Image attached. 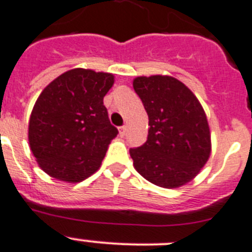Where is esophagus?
Instances as JSON below:
<instances>
[{
    "mask_svg": "<svg viewBox=\"0 0 252 252\" xmlns=\"http://www.w3.org/2000/svg\"><path fill=\"white\" fill-rule=\"evenodd\" d=\"M125 132H126V126H121L120 127V136H125Z\"/></svg>",
    "mask_w": 252,
    "mask_h": 252,
    "instance_id": "34e87169",
    "label": "esophagus"
}]
</instances>
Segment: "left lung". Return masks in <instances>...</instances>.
<instances>
[{
	"label": "left lung",
	"mask_w": 252,
	"mask_h": 252,
	"mask_svg": "<svg viewBox=\"0 0 252 252\" xmlns=\"http://www.w3.org/2000/svg\"><path fill=\"white\" fill-rule=\"evenodd\" d=\"M133 90L149 115V135L130 149L136 171L160 188L176 189L200 172L211 154V136L201 103L171 76L136 77Z\"/></svg>",
	"instance_id": "1"
}]
</instances>
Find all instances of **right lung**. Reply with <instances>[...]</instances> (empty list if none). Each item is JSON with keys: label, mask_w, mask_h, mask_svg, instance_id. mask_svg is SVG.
I'll return each instance as SVG.
<instances>
[{"label": "right lung", "mask_w": 252, "mask_h": 252, "mask_svg": "<svg viewBox=\"0 0 252 252\" xmlns=\"http://www.w3.org/2000/svg\"><path fill=\"white\" fill-rule=\"evenodd\" d=\"M112 85V73L73 68L41 92L30 117L29 142L46 174L80 182L97 171L119 133L103 105Z\"/></svg>", "instance_id": "obj_1"}]
</instances>
